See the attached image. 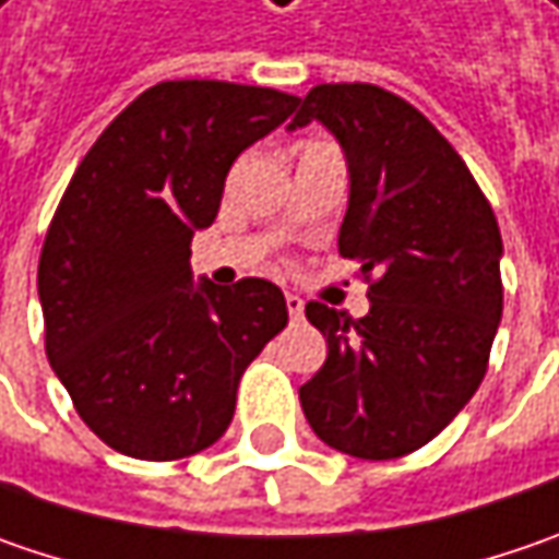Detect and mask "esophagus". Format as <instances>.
<instances>
[{"label": "esophagus", "instance_id": "esophagus-1", "mask_svg": "<svg viewBox=\"0 0 559 559\" xmlns=\"http://www.w3.org/2000/svg\"><path fill=\"white\" fill-rule=\"evenodd\" d=\"M284 300H287V312H290V319H300V316H304V300H300L297 294H287Z\"/></svg>", "mask_w": 559, "mask_h": 559}]
</instances>
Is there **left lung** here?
I'll return each instance as SVG.
<instances>
[{
  "mask_svg": "<svg viewBox=\"0 0 559 559\" xmlns=\"http://www.w3.org/2000/svg\"><path fill=\"white\" fill-rule=\"evenodd\" d=\"M290 128L322 121L350 165L337 250L359 262L369 316L306 304L325 366L300 388L312 431L359 460L428 444L488 372L503 312L498 218L441 131L376 84H319Z\"/></svg>",
  "mask_w": 559,
  "mask_h": 559,
  "instance_id": "obj_1",
  "label": "left lung"
}]
</instances>
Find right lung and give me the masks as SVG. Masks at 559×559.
<instances>
[{
  "label": "right lung",
  "instance_id": "add662e5",
  "mask_svg": "<svg viewBox=\"0 0 559 559\" xmlns=\"http://www.w3.org/2000/svg\"><path fill=\"white\" fill-rule=\"evenodd\" d=\"M297 96L228 81H162L81 158L39 253L46 356L111 450L181 460L234 419L237 384L287 325L272 281L193 284L190 240L218 215L234 158Z\"/></svg>",
  "mask_w": 559,
  "mask_h": 559
}]
</instances>
